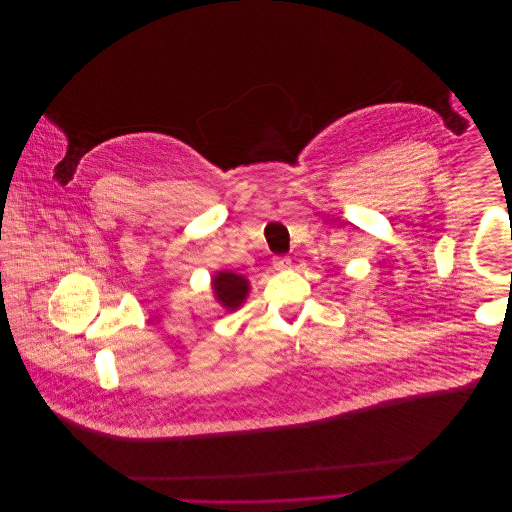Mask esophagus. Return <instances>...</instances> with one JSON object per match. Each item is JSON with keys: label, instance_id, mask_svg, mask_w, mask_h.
Segmentation results:
<instances>
[{"label": "esophagus", "instance_id": "esophagus-1", "mask_svg": "<svg viewBox=\"0 0 512 512\" xmlns=\"http://www.w3.org/2000/svg\"><path fill=\"white\" fill-rule=\"evenodd\" d=\"M290 264H292V260L288 256H276L274 258V268L276 270H286V268H290Z\"/></svg>", "mask_w": 512, "mask_h": 512}]
</instances>
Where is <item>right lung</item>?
Segmentation results:
<instances>
[{"instance_id": "add662e5", "label": "right lung", "mask_w": 512, "mask_h": 512, "mask_svg": "<svg viewBox=\"0 0 512 512\" xmlns=\"http://www.w3.org/2000/svg\"><path fill=\"white\" fill-rule=\"evenodd\" d=\"M213 286L220 303L230 311L240 307V303L246 299V293H248V282L242 276H236L230 272L217 274L213 278Z\"/></svg>"}]
</instances>
